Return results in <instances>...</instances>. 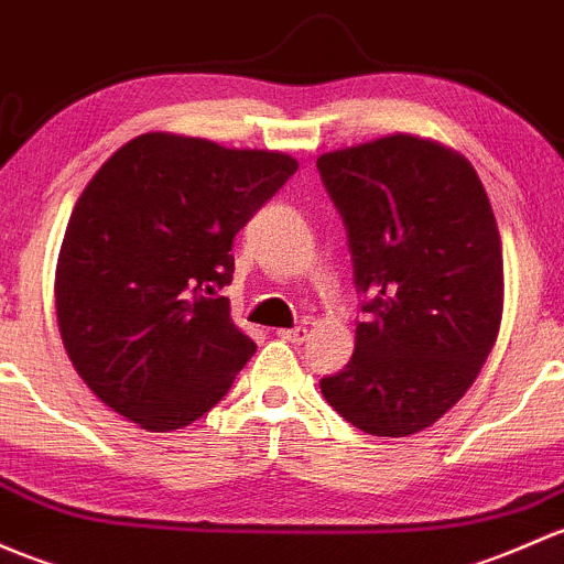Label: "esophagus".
Returning a JSON list of instances; mask_svg holds the SVG:
<instances>
[{
    "instance_id": "obj_1",
    "label": "esophagus",
    "mask_w": 564,
    "mask_h": 564,
    "mask_svg": "<svg viewBox=\"0 0 564 564\" xmlns=\"http://www.w3.org/2000/svg\"><path fill=\"white\" fill-rule=\"evenodd\" d=\"M278 337H283V340L294 343V346H300L302 340L307 337V329L305 327H292V329H278Z\"/></svg>"
}]
</instances>
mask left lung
I'll list each match as a JSON object with an SVG mask.
<instances>
[{
	"mask_svg": "<svg viewBox=\"0 0 564 564\" xmlns=\"http://www.w3.org/2000/svg\"><path fill=\"white\" fill-rule=\"evenodd\" d=\"M361 294L354 357L322 394L357 430L405 437L465 397L502 318V242L473 164L389 134L318 156Z\"/></svg>",
	"mask_w": 564,
	"mask_h": 564,
	"instance_id": "obj_1",
	"label": "left lung"
}]
</instances>
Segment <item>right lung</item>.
<instances>
[{
	"mask_svg": "<svg viewBox=\"0 0 564 564\" xmlns=\"http://www.w3.org/2000/svg\"><path fill=\"white\" fill-rule=\"evenodd\" d=\"M297 159L148 132L97 170L56 264V318L86 387L142 430L210 411L257 351L218 289L235 235Z\"/></svg>",
	"mask_w": 564,
	"mask_h": 564,
	"instance_id": "add662e5",
	"label": "right lung"
}]
</instances>
